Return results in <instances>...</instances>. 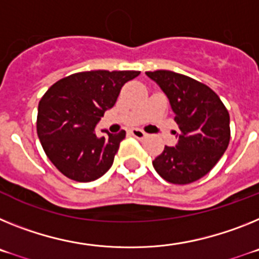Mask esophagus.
<instances>
[{"label":"esophagus","instance_id":"esophagus-1","mask_svg":"<svg viewBox=\"0 0 259 259\" xmlns=\"http://www.w3.org/2000/svg\"><path fill=\"white\" fill-rule=\"evenodd\" d=\"M130 134H132L134 138H138V139H143L147 137V134H146V133L141 129H132L130 130Z\"/></svg>","mask_w":259,"mask_h":259}]
</instances>
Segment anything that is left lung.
Masks as SVG:
<instances>
[{"label":"left lung","mask_w":259,"mask_h":259,"mask_svg":"<svg viewBox=\"0 0 259 259\" xmlns=\"http://www.w3.org/2000/svg\"><path fill=\"white\" fill-rule=\"evenodd\" d=\"M146 74L167 95L179 125L177 145L165 146L152 165L168 183H194L212 169L228 147V111L210 87L190 76L169 70Z\"/></svg>","instance_id":"left-lung-1"}]
</instances>
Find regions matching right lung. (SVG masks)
Returning a JSON list of instances; mask_svg holds the SVG:
<instances>
[{
	"label": "right lung",
	"instance_id": "1",
	"mask_svg": "<svg viewBox=\"0 0 259 259\" xmlns=\"http://www.w3.org/2000/svg\"><path fill=\"white\" fill-rule=\"evenodd\" d=\"M139 71H82L62 78L44 94L37 108V136L49 160L78 183L98 180L113 164L125 130L95 133L96 123L111 109L122 86Z\"/></svg>",
	"mask_w": 259,
	"mask_h": 259
}]
</instances>
